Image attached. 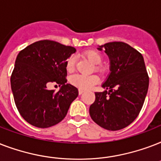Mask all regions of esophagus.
<instances>
[{
  "label": "esophagus",
  "instance_id": "1",
  "mask_svg": "<svg viewBox=\"0 0 161 161\" xmlns=\"http://www.w3.org/2000/svg\"><path fill=\"white\" fill-rule=\"evenodd\" d=\"M83 92H84V91L82 90V89H79V90H78V93H79V94H83Z\"/></svg>",
  "mask_w": 161,
  "mask_h": 161
}]
</instances>
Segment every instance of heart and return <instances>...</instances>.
Returning a JSON list of instances; mask_svg holds the SVG:
<instances>
[{
  "label": "heart",
  "mask_w": 161,
  "mask_h": 161,
  "mask_svg": "<svg viewBox=\"0 0 161 161\" xmlns=\"http://www.w3.org/2000/svg\"><path fill=\"white\" fill-rule=\"evenodd\" d=\"M84 57L88 58L91 63L95 64L94 70L100 73H103L105 72V68L99 63L102 62L103 57L100 53H98L96 50H88L83 53ZM66 68L68 72H72L75 68V58L73 56H70L67 59L66 62ZM70 83L72 85L75 86L76 88L86 90L89 89L93 87L94 84L98 82V78L97 75H83V74H74L70 77Z\"/></svg>",
  "instance_id": "obj_1"
}]
</instances>
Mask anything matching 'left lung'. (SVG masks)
I'll return each mask as SVG.
<instances>
[{
    "label": "left lung",
    "mask_w": 161,
    "mask_h": 161,
    "mask_svg": "<svg viewBox=\"0 0 161 161\" xmlns=\"http://www.w3.org/2000/svg\"><path fill=\"white\" fill-rule=\"evenodd\" d=\"M110 60V73L103 92H96L89 108L92 119L108 130H122L137 118L149 88V76L142 54L122 42H108L98 47ZM109 91H107V89Z\"/></svg>",
    "instance_id": "1"
}]
</instances>
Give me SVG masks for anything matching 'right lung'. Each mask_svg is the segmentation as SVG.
Masks as SVG:
<instances>
[{"instance_id":"obj_1","label":"right lung","mask_w":161,"mask_h":161,"mask_svg":"<svg viewBox=\"0 0 161 161\" xmlns=\"http://www.w3.org/2000/svg\"><path fill=\"white\" fill-rule=\"evenodd\" d=\"M76 52L73 47L42 40L22 49L11 76L14 101L20 114L35 127L49 128L65 118L78 95V88L67 83L66 62ZM62 86L56 92L47 88Z\"/></svg>"}]
</instances>
